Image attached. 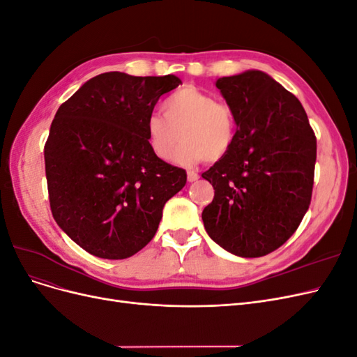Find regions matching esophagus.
<instances>
[{"label":"esophagus","instance_id":"obj_1","mask_svg":"<svg viewBox=\"0 0 357 357\" xmlns=\"http://www.w3.org/2000/svg\"><path fill=\"white\" fill-rule=\"evenodd\" d=\"M198 178H199V176L197 174L195 171H188V181L193 183V181H197Z\"/></svg>","mask_w":357,"mask_h":357}]
</instances>
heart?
Returning <instances> with one entry per match:
<instances>
[{
    "label": "heart",
    "instance_id": "heart-1",
    "mask_svg": "<svg viewBox=\"0 0 357 357\" xmlns=\"http://www.w3.org/2000/svg\"><path fill=\"white\" fill-rule=\"evenodd\" d=\"M160 114L146 121V138L152 153L169 160L180 139L174 162L190 167L205 159L215 162L226 156L235 142V117L223 102L193 86H185L162 104Z\"/></svg>",
    "mask_w": 357,
    "mask_h": 357
}]
</instances>
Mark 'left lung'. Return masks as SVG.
I'll use <instances>...</instances> for the list:
<instances>
[{
  "mask_svg": "<svg viewBox=\"0 0 357 357\" xmlns=\"http://www.w3.org/2000/svg\"><path fill=\"white\" fill-rule=\"evenodd\" d=\"M234 113L235 142L202 172L214 188L202 211L210 238L240 257H259L283 245L311 201L316 135L304 107L259 70L215 80Z\"/></svg>",
  "mask_w": 357,
  "mask_h": 357,
  "instance_id": "1",
  "label": "left lung"
}]
</instances>
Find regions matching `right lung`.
<instances>
[{"label": "right lung", "mask_w": 357, "mask_h": 357, "mask_svg": "<svg viewBox=\"0 0 357 357\" xmlns=\"http://www.w3.org/2000/svg\"><path fill=\"white\" fill-rule=\"evenodd\" d=\"M176 75L135 77L112 71L82 84L53 119L45 146L52 214L86 252L126 259L153 238L165 202L186 171L158 159L146 121Z\"/></svg>", "instance_id": "right-lung-1"}]
</instances>
